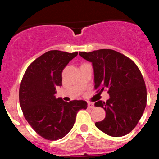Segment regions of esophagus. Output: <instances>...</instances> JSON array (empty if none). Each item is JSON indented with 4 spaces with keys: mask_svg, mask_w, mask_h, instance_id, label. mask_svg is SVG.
<instances>
[{
    "mask_svg": "<svg viewBox=\"0 0 159 159\" xmlns=\"http://www.w3.org/2000/svg\"><path fill=\"white\" fill-rule=\"evenodd\" d=\"M87 107H88V108H94V104L92 102H88L87 103Z\"/></svg>",
    "mask_w": 159,
    "mask_h": 159,
    "instance_id": "esophagus-1",
    "label": "esophagus"
}]
</instances>
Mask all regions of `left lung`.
Wrapping results in <instances>:
<instances>
[{
    "mask_svg": "<svg viewBox=\"0 0 159 159\" xmlns=\"http://www.w3.org/2000/svg\"><path fill=\"white\" fill-rule=\"evenodd\" d=\"M79 55L92 63L95 87H102L101 91L107 88L110 96L106 102L99 100L95 103L106 114L96 126L112 137L129 134L147 105V88L139 69L132 60L111 49L79 52Z\"/></svg>",
    "mask_w": 159,
    "mask_h": 159,
    "instance_id": "8db88e82",
    "label": "left lung"
}]
</instances>
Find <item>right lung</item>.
Wrapping results in <instances>:
<instances>
[{"instance_id":"right-lung-1","label":"right lung","mask_w":159,"mask_h":159,"mask_svg":"<svg viewBox=\"0 0 159 159\" xmlns=\"http://www.w3.org/2000/svg\"><path fill=\"white\" fill-rule=\"evenodd\" d=\"M78 52L49 51L28 66L19 88V102L24 116L34 130L45 139L57 140L70 132L84 100L64 102L56 98V87L62 86V72Z\"/></svg>"}]
</instances>
